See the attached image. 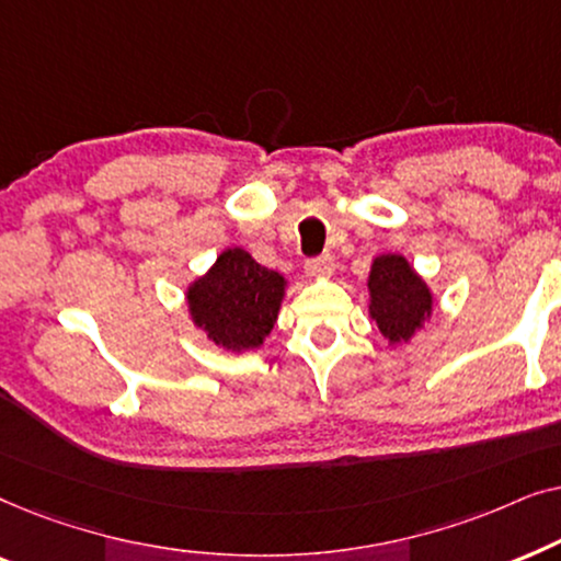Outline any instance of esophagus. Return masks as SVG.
<instances>
[{
  "label": "esophagus",
  "mask_w": 561,
  "mask_h": 561,
  "mask_svg": "<svg viewBox=\"0 0 561 561\" xmlns=\"http://www.w3.org/2000/svg\"><path fill=\"white\" fill-rule=\"evenodd\" d=\"M304 267H306V273L313 275V278H317V275H332V271H334V257H332V255L309 257V260H306Z\"/></svg>",
  "instance_id": "1"
}]
</instances>
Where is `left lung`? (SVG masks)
<instances>
[{"label": "left lung", "mask_w": 561, "mask_h": 561, "mask_svg": "<svg viewBox=\"0 0 561 561\" xmlns=\"http://www.w3.org/2000/svg\"><path fill=\"white\" fill-rule=\"evenodd\" d=\"M370 317L390 342H405L432 313V294L401 255L375 257L370 280Z\"/></svg>", "instance_id": "obj_1"}]
</instances>
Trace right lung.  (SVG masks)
<instances>
[{"label": "right lung", "mask_w": 561, "mask_h": 561, "mask_svg": "<svg viewBox=\"0 0 561 561\" xmlns=\"http://www.w3.org/2000/svg\"><path fill=\"white\" fill-rule=\"evenodd\" d=\"M280 273L257 265L240 248L225 250L204 278L188 288V309L196 327L227 350L260 347L278 319Z\"/></svg>", "instance_id": "add662e5"}]
</instances>
